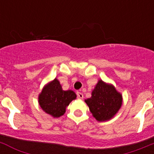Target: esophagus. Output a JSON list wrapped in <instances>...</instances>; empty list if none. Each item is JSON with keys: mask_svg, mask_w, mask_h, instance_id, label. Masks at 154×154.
Segmentation results:
<instances>
[{"mask_svg": "<svg viewBox=\"0 0 154 154\" xmlns=\"http://www.w3.org/2000/svg\"><path fill=\"white\" fill-rule=\"evenodd\" d=\"M77 97H79V98H81V99H83V97H84V94H83L80 91H77Z\"/></svg>", "mask_w": 154, "mask_h": 154, "instance_id": "34e87169", "label": "esophagus"}]
</instances>
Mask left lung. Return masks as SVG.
I'll use <instances>...</instances> for the list:
<instances>
[{
    "label": "left lung",
    "instance_id": "8db88e82",
    "mask_svg": "<svg viewBox=\"0 0 154 154\" xmlns=\"http://www.w3.org/2000/svg\"><path fill=\"white\" fill-rule=\"evenodd\" d=\"M92 116L98 122L112 119L122 105V95L112 84L98 80L91 97L85 100Z\"/></svg>",
    "mask_w": 154,
    "mask_h": 154
}]
</instances>
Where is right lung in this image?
<instances>
[{"instance_id":"add662e5","label":"right lung","mask_w":154,"mask_h":154,"mask_svg":"<svg viewBox=\"0 0 154 154\" xmlns=\"http://www.w3.org/2000/svg\"><path fill=\"white\" fill-rule=\"evenodd\" d=\"M77 98L75 92L71 90H63L58 79L55 78L42 88L38 94V101L40 108L53 118H59L66 112V107Z\"/></svg>"}]
</instances>
